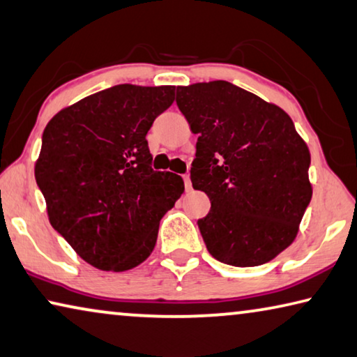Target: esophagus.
I'll use <instances>...</instances> for the list:
<instances>
[{
	"instance_id": "esophagus-1",
	"label": "esophagus",
	"mask_w": 357,
	"mask_h": 357,
	"mask_svg": "<svg viewBox=\"0 0 357 357\" xmlns=\"http://www.w3.org/2000/svg\"><path fill=\"white\" fill-rule=\"evenodd\" d=\"M184 185H185V189H188V190L192 189V183H190L189 174H184Z\"/></svg>"
}]
</instances>
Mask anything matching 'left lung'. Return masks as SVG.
<instances>
[{
	"mask_svg": "<svg viewBox=\"0 0 357 357\" xmlns=\"http://www.w3.org/2000/svg\"><path fill=\"white\" fill-rule=\"evenodd\" d=\"M176 105L199 135L190 179L211 202L197 222L206 250L234 267L270 262L313 195L307 143L280 106L227 81L178 87Z\"/></svg>",
	"mask_w": 357,
	"mask_h": 357,
	"instance_id": "1",
	"label": "left lung"
}]
</instances>
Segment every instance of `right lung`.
<instances>
[{
    "label": "right lung",
    "instance_id": "obj_1",
    "mask_svg": "<svg viewBox=\"0 0 357 357\" xmlns=\"http://www.w3.org/2000/svg\"><path fill=\"white\" fill-rule=\"evenodd\" d=\"M173 100V86L121 84L63 107L44 128L35 178L49 222L95 268L144 262L184 192L178 174L152 169L146 139Z\"/></svg>",
    "mask_w": 357,
    "mask_h": 357
}]
</instances>
